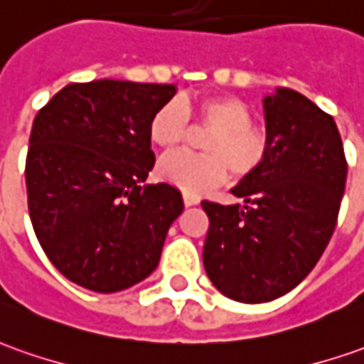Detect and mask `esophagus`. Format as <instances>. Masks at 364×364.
Masks as SVG:
<instances>
[{"instance_id":"1","label":"esophagus","mask_w":364,"mask_h":364,"mask_svg":"<svg viewBox=\"0 0 364 364\" xmlns=\"http://www.w3.org/2000/svg\"><path fill=\"white\" fill-rule=\"evenodd\" d=\"M183 203H185V207H191V205H197L199 199H197L195 195H187V193H185V195H183Z\"/></svg>"}]
</instances>
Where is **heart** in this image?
<instances>
[{
	"label": "heart",
	"instance_id": "1",
	"mask_svg": "<svg viewBox=\"0 0 364 364\" xmlns=\"http://www.w3.org/2000/svg\"><path fill=\"white\" fill-rule=\"evenodd\" d=\"M189 115L197 129L209 131L201 141L205 155H171L159 165L163 181L181 191L205 193L227 179H249L267 157L265 133L251 123V109L235 95H209L195 105L167 101L151 115L149 139L163 151L183 147L191 137Z\"/></svg>",
	"mask_w": 364,
	"mask_h": 364
}]
</instances>
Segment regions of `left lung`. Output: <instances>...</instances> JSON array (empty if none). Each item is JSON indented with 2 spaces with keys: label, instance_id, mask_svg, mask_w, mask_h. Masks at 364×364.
Instances as JSON below:
<instances>
[{
  "label": "left lung",
  "instance_id": "8db88e82",
  "mask_svg": "<svg viewBox=\"0 0 364 364\" xmlns=\"http://www.w3.org/2000/svg\"><path fill=\"white\" fill-rule=\"evenodd\" d=\"M267 157L231 193L243 203L203 201L209 231L203 265L239 303L293 291L317 265L337 225L347 161L337 123L299 91L263 97Z\"/></svg>",
  "mask_w": 364,
  "mask_h": 364
}]
</instances>
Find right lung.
I'll list each match as a JSON object with an SVG mask.
<instances>
[{
	"mask_svg": "<svg viewBox=\"0 0 364 364\" xmlns=\"http://www.w3.org/2000/svg\"><path fill=\"white\" fill-rule=\"evenodd\" d=\"M175 85L71 83L33 119L26 161L29 217L49 261L75 285L117 293L157 269L183 197L141 185L155 165L151 115Z\"/></svg>",
	"mask_w": 364,
	"mask_h": 364,
	"instance_id": "right-lung-1",
	"label": "right lung"
}]
</instances>
